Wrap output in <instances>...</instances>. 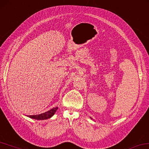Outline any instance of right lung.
<instances>
[{
	"mask_svg": "<svg viewBox=\"0 0 149 149\" xmlns=\"http://www.w3.org/2000/svg\"><path fill=\"white\" fill-rule=\"evenodd\" d=\"M57 109H58V107H55V108L52 109L50 110V111L45 112L44 113L36 114V115H28V116L31 118H33V119L46 120L52 117V116L54 114V113H55V112L57 111Z\"/></svg>",
	"mask_w": 149,
	"mask_h": 149,
	"instance_id": "right-lung-1",
	"label": "right lung"
}]
</instances>
